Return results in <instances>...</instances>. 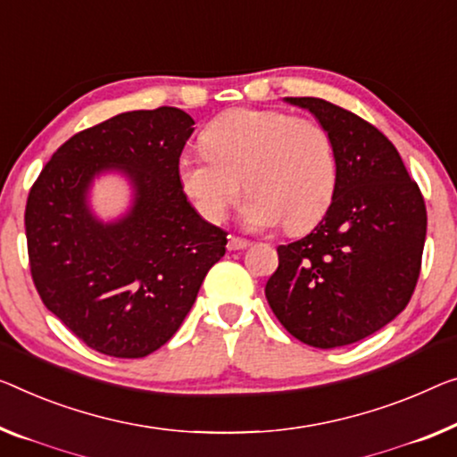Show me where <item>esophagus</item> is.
Here are the masks:
<instances>
[{
    "instance_id": "obj_1",
    "label": "esophagus",
    "mask_w": 457,
    "mask_h": 457,
    "mask_svg": "<svg viewBox=\"0 0 457 457\" xmlns=\"http://www.w3.org/2000/svg\"><path fill=\"white\" fill-rule=\"evenodd\" d=\"M250 246V240L246 237H240V236H229L228 240V250H244Z\"/></svg>"
}]
</instances>
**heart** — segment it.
<instances>
[{
    "mask_svg": "<svg viewBox=\"0 0 457 457\" xmlns=\"http://www.w3.org/2000/svg\"><path fill=\"white\" fill-rule=\"evenodd\" d=\"M201 143L207 154L182 155L179 174L207 221H221L242 187L250 190L242 221L254 229L285 221L287 231H303L330 207L338 176L335 141L314 119L231 108L203 129Z\"/></svg>",
    "mask_w": 457,
    "mask_h": 457,
    "instance_id": "1",
    "label": "heart"
}]
</instances>
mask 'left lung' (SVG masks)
Listing matches in <instances>:
<instances>
[{"label": "left lung", "mask_w": 457, "mask_h": 457, "mask_svg": "<svg viewBox=\"0 0 457 457\" xmlns=\"http://www.w3.org/2000/svg\"><path fill=\"white\" fill-rule=\"evenodd\" d=\"M305 108L335 141L337 188L322 221L278 246L264 295L297 340L335 349L384 328L411 302L427 236L420 188L392 141L322 98H285Z\"/></svg>", "instance_id": "obj_1"}]
</instances>
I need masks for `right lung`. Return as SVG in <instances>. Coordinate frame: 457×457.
Returning a JSON list of instances; mask_svg holds the SVG:
<instances>
[{
  "label": "right lung",
  "instance_id": "obj_1",
  "mask_svg": "<svg viewBox=\"0 0 457 457\" xmlns=\"http://www.w3.org/2000/svg\"><path fill=\"white\" fill-rule=\"evenodd\" d=\"M195 120L180 108L133 111L67 139L34 182L24 226L34 287L90 349L137 359L180 328L228 234L196 213L179 163ZM132 182L134 205L117 222L91 213L102 171Z\"/></svg>",
  "mask_w": 457,
  "mask_h": 457
}]
</instances>
